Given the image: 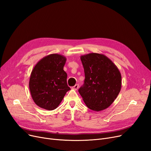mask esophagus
<instances>
[{
    "label": "esophagus",
    "instance_id": "esophagus-1",
    "mask_svg": "<svg viewBox=\"0 0 151 151\" xmlns=\"http://www.w3.org/2000/svg\"><path fill=\"white\" fill-rule=\"evenodd\" d=\"M78 87H79V85H78V84H75V86H73V87H72V89H75V90H77L78 89Z\"/></svg>",
    "mask_w": 151,
    "mask_h": 151
}]
</instances>
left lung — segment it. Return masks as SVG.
<instances>
[{
    "instance_id": "8db88e82",
    "label": "left lung",
    "mask_w": 151,
    "mask_h": 151,
    "mask_svg": "<svg viewBox=\"0 0 151 151\" xmlns=\"http://www.w3.org/2000/svg\"><path fill=\"white\" fill-rule=\"evenodd\" d=\"M80 58L85 80L78 91L83 101L94 111L106 109L121 90L122 76L119 68L104 54L90 53L81 55Z\"/></svg>"
}]
</instances>
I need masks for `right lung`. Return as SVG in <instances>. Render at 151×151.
Instances as JSON below:
<instances>
[{
    "label": "right lung",
    "instance_id": "add662e5",
    "mask_svg": "<svg viewBox=\"0 0 151 151\" xmlns=\"http://www.w3.org/2000/svg\"><path fill=\"white\" fill-rule=\"evenodd\" d=\"M66 60L62 55L52 54L43 57L32 69L29 88L32 100L39 107L55 109L70 90L67 74L63 70Z\"/></svg>",
    "mask_w": 151,
    "mask_h": 151
}]
</instances>
